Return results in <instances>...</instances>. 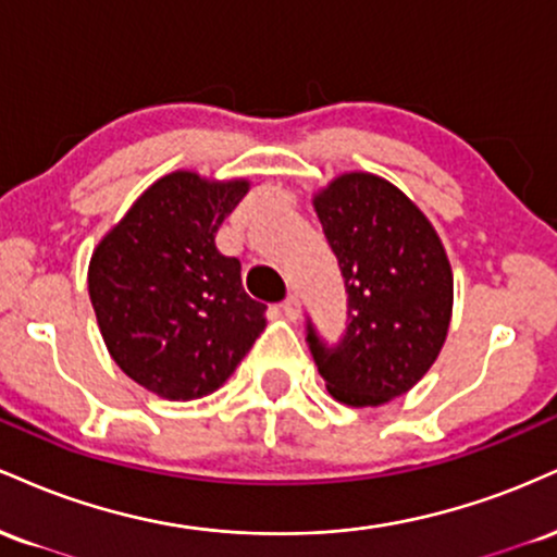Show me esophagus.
I'll use <instances>...</instances> for the list:
<instances>
[{
  "mask_svg": "<svg viewBox=\"0 0 557 557\" xmlns=\"http://www.w3.org/2000/svg\"><path fill=\"white\" fill-rule=\"evenodd\" d=\"M283 311H285V317L290 319V322H298V319H300V300H298V296H287L283 300Z\"/></svg>",
  "mask_w": 557,
  "mask_h": 557,
  "instance_id": "obj_1",
  "label": "esophagus"
}]
</instances>
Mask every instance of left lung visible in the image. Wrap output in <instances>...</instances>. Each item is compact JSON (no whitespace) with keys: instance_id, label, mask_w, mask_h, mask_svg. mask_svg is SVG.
<instances>
[{"instance_id":"left-lung-1","label":"left lung","mask_w":557,"mask_h":557,"mask_svg":"<svg viewBox=\"0 0 557 557\" xmlns=\"http://www.w3.org/2000/svg\"><path fill=\"white\" fill-rule=\"evenodd\" d=\"M314 212L348 290V332L327 348L309 324L311 354L335 400L382 406L408 393L443 350L453 270L437 230L385 177L343 172L314 194Z\"/></svg>"}]
</instances>
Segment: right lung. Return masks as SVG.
I'll return each instance as SVG.
<instances>
[{"instance_id": "1", "label": "right lung", "mask_w": 557, "mask_h": 557, "mask_svg": "<svg viewBox=\"0 0 557 557\" xmlns=\"http://www.w3.org/2000/svg\"><path fill=\"white\" fill-rule=\"evenodd\" d=\"M248 188L246 177L175 170L94 248L88 296L107 350L159 398L220 389L267 327V306L243 290L240 261L214 243Z\"/></svg>"}]
</instances>
